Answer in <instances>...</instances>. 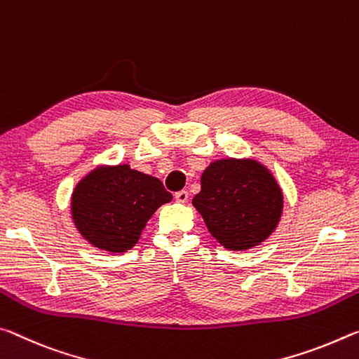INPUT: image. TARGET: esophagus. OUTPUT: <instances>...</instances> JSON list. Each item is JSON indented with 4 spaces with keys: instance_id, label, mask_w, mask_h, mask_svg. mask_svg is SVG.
Instances as JSON below:
<instances>
[{
    "instance_id": "obj_1",
    "label": "esophagus",
    "mask_w": 359,
    "mask_h": 359,
    "mask_svg": "<svg viewBox=\"0 0 359 359\" xmlns=\"http://www.w3.org/2000/svg\"><path fill=\"white\" fill-rule=\"evenodd\" d=\"M187 198H189V194H187V191H180L175 194V201L180 203H186Z\"/></svg>"
}]
</instances>
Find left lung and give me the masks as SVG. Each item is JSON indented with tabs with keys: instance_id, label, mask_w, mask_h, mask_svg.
Masks as SVG:
<instances>
[{
	"instance_id": "8db88e82",
	"label": "left lung",
	"mask_w": 359,
	"mask_h": 359,
	"mask_svg": "<svg viewBox=\"0 0 359 359\" xmlns=\"http://www.w3.org/2000/svg\"><path fill=\"white\" fill-rule=\"evenodd\" d=\"M192 205L210 233L227 250L257 246L278 226L283 192L269 170L252 158H221L201 178Z\"/></svg>"
}]
</instances>
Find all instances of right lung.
I'll use <instances>...</instances> for the list:
<instances>
[{"label": "right lung", "mask_w": 359, "mask_h": 359, "mask_svg": "<svg viewBox=\"0 0 359 359\" xmlns=\"http://www.w3.org/2000/svg\"><path fill=\"white\" fill-rule=\"evenodd\" d=\"M172 201L162 181L130 165H103L84 176L72 196V218L98 250L124 252L138 242L156 210Z\"/></svg>", "instance_id": "obj_1"}]
</instances>
